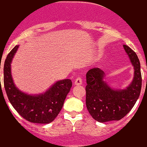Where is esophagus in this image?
<instances>
[{
	"mask_svg": "<svg viewBox=\"0 0 147 147\" xmlns=\"http://www.w3.org/2000/svg\"><path fill=\"white\" fill-rule=\"evenodd\" d=\"M82 84V79L81 77H77L75 81V84L77 86H79Z\"/></svg>",
	"mask_w": 147,
	"mask_h": 147,
	"instance_id": "obj_1",
	"label": "esophagus"
}]
</instances>
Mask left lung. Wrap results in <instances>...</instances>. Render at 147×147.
I'll return each mask as SVG.
<instances>
[{"label":"left lung","mask_w":147,"mask_h":147,"mask_svg":"<svg viewBox=\"0 0 147 147\" xmlns=\"http://www.w3.org/2000/svg\"><path fill=\"white\" fill-rule=\"evenodd\" d=\"M134 67V77L124 90H113L104 82V72L99 68L86 73V104L92 117L99 122L120 120L137 102L142 88L140 63L135 52L128 45H123Z\"/></svg>","instance_id":"8db88e82"}]
</instances>
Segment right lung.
I'll return each instance as SVG.
<instances>
[{"instance_id": "add662e5", "label": "right lung", "mask_w": 147, "mask_h": 147, "mask_svg": "<svg viewBox=\"0 0 147 147\" xmlns=\"http://www.w3.org/2000/svg\"><path fill=\"white\" fill-rule=\"evenodd\" d=\"M18 48V45H16L8 54L3 67V82L8 99L18 114L28 122L49 124L61 110L72 87V81L68 79L59 81L41 95H30L22 92L15 86L11 75V62Z\"/></svg>"}]
</instances>
